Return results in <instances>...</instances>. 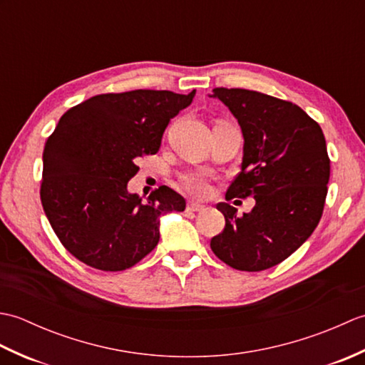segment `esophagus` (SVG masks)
I'll return each mask as SVG.
<instances>
[{"mask_svg": "<svg viewBox=\"0 0 365 365\" xmlns=\"http://www.w3.org/2000/svg\"><path fill=\"white\" fill-rule=\"evenodd\" d=\"M202 210H204L202 204L192 202V200H190V202L187 204V212H202Z\"/></svg>", "mask_w": 365, "mask_h": 365, "instance_id": "esophagus-1", "label": "esophagus"}]
</instances>
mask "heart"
<instances>
[{
    "mask_svg": "<svg viewBox=\"0 0 365 365\" xmlns=\"http://www.w3.org/2000/svg\"><path fill=\"white\" fill-rule=\"evenodd\" d=\"M180 182L190 195L197 197L205 196L210 190V180L204 173H187L180 177Z\"/></svg>",
    "mask_w": 365,
    "mask_h": 365,
    "instance_id": "heart-1",
    "label": "heart"
}]
</instances>
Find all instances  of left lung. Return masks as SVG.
<instances>
[{
    "mask_svg": "<svg viewBox=\"0 0 365 365\" xmlns=\"http://www.w3.org/2000/svg\"><path fill=\"white\" fill-rule=\"evenodd\" d=\"M245 138L242 173L226 199L254 197L250 213L220 202L226 218L210 246L240 271H262L292 255L312 235L328 195L329 157L319 123L298 105L257 91L215 88Z\"/></svg>",
    "mask_w": 365,
    "mask_h": 365,
    "instance_id": "left-lung-1",
    "label": "left lung"
}]
</instances>
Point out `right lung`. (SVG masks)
<instances>
[{
	"mask_svg": "<svg viewBox=\"0 0 365 365\" xmlns=\"http://www.w3.org/2000/svg\"><path fill=\"white\" fill-rule=\"evenodd\" d=\"M195 94H100L63 114L45 143L41 200L73 257L102 271L127 269L158 245L160 216L185 210V199L166 185L143 199L127 183L136 160L158 152L169 120Z\"/></svg>",
	"mask_w": 365,
	"mask_h": 365,
	"instance_id": "add662e5",
	"label": "right lung"
}]
</instances>
